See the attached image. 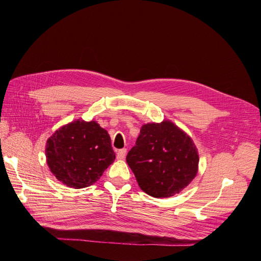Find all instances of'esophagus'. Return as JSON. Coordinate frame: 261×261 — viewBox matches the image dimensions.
<instances>
[{"label":"esophagus","mask_w":261,"mask_h":261,"mask_svg":"<svg viewBox=\"0 0 261 261\" xmlns=\"http://www.w3.org/2000/svg\"><path fill=\"white\" fill-rule=\"evenodd\" d=\"M125 155H126V149L118 150L117 153H116V158H117L118 160H123L124 158H125Z\"/></svg>","instance_id":"esophagus-1"}]
</instances>
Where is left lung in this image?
<instances>
[{
  "instance_id": "1",
  "label": "left lung",
  "mask_w": 261,
  "mask_h": 261,
  "mask_svg": "<svg viewBox=\"0 0 261 261\" xmlns=\"http://www.w3.org/2000/svg\"><path fill=\"white\" fill-rule=\"evenodd\" d=\"M139 187L161 198L178 194L197 174L198 152L184 132L169 121L144 125L126 156Z\"/></svg>"
}]
</instances>
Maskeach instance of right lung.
Returning a JSON list of instances; mask_svg holds the SVG:
<instances>
[{
    "label": "right lung",
    "mask_w": 261,
    "mask_h": 261,
    "mask_svg": "<svg viewBox=\"0 0 261 261\" xmlns=\"http://www.w3.org/2000/svg\"><path fill=\"white\" fill-rule=\"evenodd\" d=\"M46 162L60 181L73 188L92 185L112 164L115 153L108 132L94 121H74L46 141Z\"/></svg>",
    "instance_id": "obj_1"
}]
</instances>
